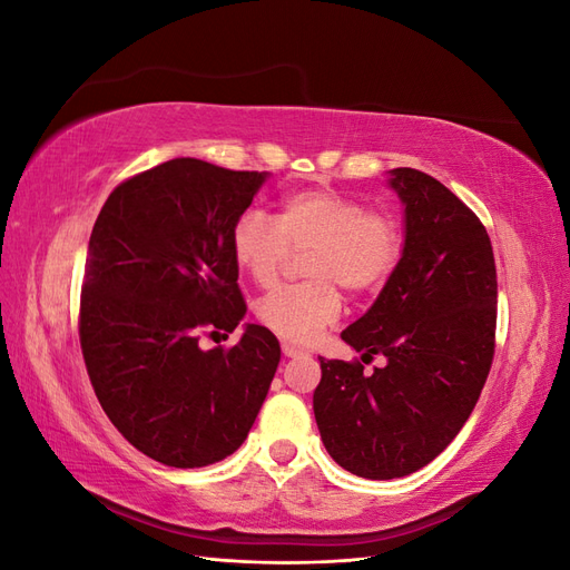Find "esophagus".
<instances>
[{"instance_id": "obj_1", "label": "esophagus", "mask_w": 570, "mask_h": 570, "mask_svg": "<svg viewBox=\"0 0 570 570\" xmlns=\"http://www.w3.org/2000/svg\"><path fill=\"white\" fill-rule=\"evenodd\" d=\"M281 350H283V354H285L287 358H295V356H302V354H304V350L297 347V344H292V342H283Z\"/></svg>"}]
</instances>
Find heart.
Wrapping results in <instances>:
<instances>
[{
    "label": "heart",
    "instance_id": "heart-1",
    "mask_svg": "<svg viewBox=\"0 0 570 570\" xmlns=\"http://www.w3.org/2000/svg\"><path fill=\"white\" fill-rule=\"evenodd\" d=\"M292 252H306L308 283L281 287L256 304V318L292 342H312L337 321L342 295L383 285L402 254V228L387 212L337 189H297L278 199L273 218L258 209L239 214L230 228L235 266L258 287H271Z\"/></svg>",
    "mask_w": 570,
    "mask_h": 570
}]
</instances>
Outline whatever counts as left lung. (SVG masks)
Masks as SVG:
<instances>
[{
  "mask_svg": "<svg viewBox=\"0 0 570 570\" xmlns=\"http://www.w3.org/2000/svg\"><path fill=\"white\" fill-rule=\"evenodd\" d=\"M404 202V249L368 312L342 340L389 366L321 361L314 413L344 471L404 478L446 450L488 381L497 331L490 235L452 189L416 168L390 170Z\"/></svg>",
  "mask_w": 570,
  "mask_h": 570,
  "instance_id": "8db88e82",
  "label": "left lung"
}]
</instances>
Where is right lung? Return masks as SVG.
<instances>
[{"instance_id":"right-lung-1","label":"right lung","mask_w":570,"mask_h":570,"mask_svg":"<svg viewBox=\"0 0 570 570\" xmlns=\"http://www.w3.org/2000/svg\"><path fill=\"white\" fill-rule=\"evenodd\" d=\"M266 180L202 159H170L120 183L101 206L80 292V350L109 421L135 450L199 469L245 442L281 361L268 327L233 333L247 304L230 228Z\"/></svg>"}]
</instances>
